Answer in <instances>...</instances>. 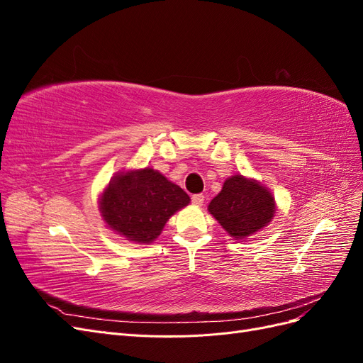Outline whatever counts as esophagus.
Returning <instances> with one entry per match:
<instances>
[{
	"label": "esophagus",
	"mask_w": 363,
	"mask_h": 363,
	"mask_svg": "<svg viewBox=\"0 0 363 363\" xmlns=\"http://www.w3.org/2000/svg\"><path fill=\"white\" fill-rule=\"evenodd\" d=\"M203 203H204V195H203V194H195V195H192V204L201 206Z\"/></svg>",
	"instance_id": "34e87169"
}]
</instances>
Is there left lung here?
Instances as JSON below:
<instances>
[{
	"label": "left lung",
	"instance_id": "1",
	"mask_svg": "<svg viewBox=\"0 0 363 363\" xmlns=\"http://www.w3.org/2000/svg\"><path fill=\"white\" fill-rule=\"evenodd\" d=\"M274 211L276 206L271 192L242 175L225 180L223 191L208 204V212L236 239L259 232L271 221Z\"/></svg>",
	"mask_w": 363,
	"mask_h": 363
}]
</instances>
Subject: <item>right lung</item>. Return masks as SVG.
I'll list each match as a JSON object with an SVG mask.
<instances>
[{
    "instance_id": "obj_1",
    "label": "right lung",
    "mask_w": 363,
    "mask_h": 363,
    "mask_svg": "<svg viewBox=\"0 0 363 363\" xmlns=\"http://www.w3.org/2000/svg\"><path fill=\"white\" fill-rule=\"evenodd\" d=\"M189 195L155 169L116 175L101 196L107 225L140 244L155 240L171 215L189 204Z\"/></svg>"
}]
</instances>
